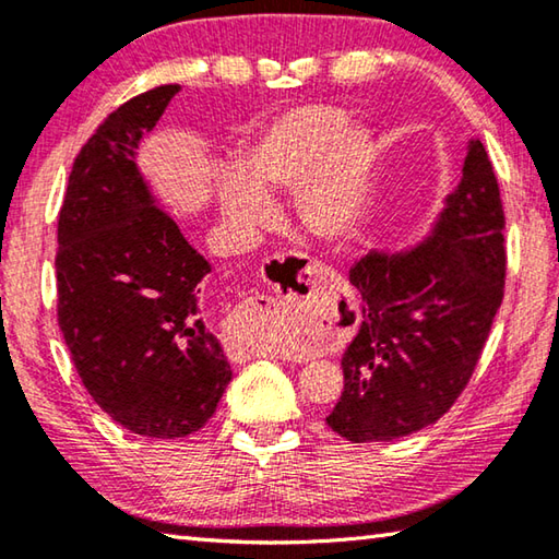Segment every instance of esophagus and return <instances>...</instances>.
Masks as SVG:
<instances>
[{
	"mask_svg": "<svg viewBox=\"0 0 559 559\" xmlns=\"http://www.w3.org/2000/svg\"><path fill=\"white\" fill-rule=\"evenodd\" d=\"M302 276L310 283L323 276V266L316 261H308L300 269ZM330 318V308L313 298H306L296 306H286L278 298L257 296L243 300L236 313V328L241 330L243 337L236 345L239 359L283 353L288 347V340L296 335H308L313 330H323V320Z\"/></svg>",
	"mask_w": 559,
	"mask_h": 559,
	"instance_id": "esophagus-1",
	"label": "esophagus"
}]
</instances>
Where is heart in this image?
<instances>
[{"mask_svg": "<svg viewBox=\"0 0 559 559\" xmlns=\"http://www.w3.org/2000/svg\"><path fill=\"white\" fill-rule=\"evenodd\" d=\"M374 159L372 132L345 122L335 106H300L271 120L236 159L239 177H224V216L246 226L271 219L273 192L296 189L300 224L323 241H343L365 212Z\"/></svg>", "mask_w": 559, "mask_h": 559, "instance_id": "heart-1", "label": "heart"}]
</instances>
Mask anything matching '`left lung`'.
Wrapping results in <instances>:
<instances>
[{"mask_svg": "<svg viewBox=\"0 0 559 559\" xmlns=\"http://www.w3.org/2000/svg\"><path fill=\"white\" fill-rule=\"evenodd\" d=\"M506 214L480 140L427 239L370 251L349 269L362 325L343 355L345 386L325 416L340 437L394 441L429 427L466 390L506 288Z\"/></svg>", "mask_w": 559, "mask_h": 559, "instance_id": "1", "label": "left lung"}]
</instances>
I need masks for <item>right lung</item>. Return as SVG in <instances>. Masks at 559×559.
Returning a JSON list of instances; mask_svg holds the SVG:
<instances>
[{
    "label": "right lung",
    "instance_id": "right-lung-1",
    "mask_svg": "<svg viewBox=\"0 0 559 559\" xmlns=\"http://www.w3.org/2000/svg\"><path fill=\"white\" fill-rule=\"evenodd\" d=\"M177 83L130 98L75 157L59 214V328L83 386L112 421L179 439L212 419L231 367L200 308L212 271L159 210L135 155Z\"/></svg>",
    "mask_w": 559,
    "mask_h": 559
}]
</instances>
